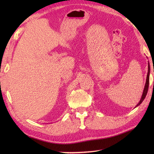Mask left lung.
<instances>
[{"label": "left lung", "instance_id": "8db88e82", "mask_svg": "<svg viewBox=\"0 0 154 154\" xmlns=\"http://www.w3.org/2000/svg\"><path fill=\"white\" fill-rule=\"evenodd\" d=\"M149 74H150V66H149V64H148V72H147V79H146V83H145V88H144V90H143V94L141 96V98H140V100L139 101V103L137 104V106H135V107H137V106H139V105L141 104V103L144 100L146 95H147V91H148V88H149Z\"/></svg>", "mask_w": 154, "mask_h": 154}]
</instances>
